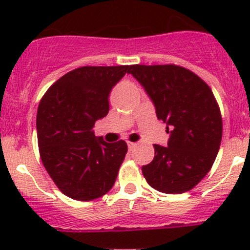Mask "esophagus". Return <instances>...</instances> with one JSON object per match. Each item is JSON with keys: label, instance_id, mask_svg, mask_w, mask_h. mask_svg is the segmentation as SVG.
I'll return each instance as SVG.
<instances>
[{"label": "esophagus", "instance_id": "34e87169", "mask_svg": "<svg viewBox=\"0 0 250 250\" xmlns=\"http://www.w3.org/2000/svg\"><path fill=\"white\" fill-rule=\"evenodd\" d=\"M127 145H128V150L132 151L133 148L137 146V143H133V141H127Z\"/></svg>", "mask_w": 250, "mask_h": 250}]
</instances>
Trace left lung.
Masks as SVG:
<instances>
[{
    "instance_id": "left-lung-1",
    "label": "left lung",
    "mask_w": 250,
    "mask_h": 250,
    "mask_svg": "<svg viewBox=\"0 0 250 250\" xmlns=\"http://www.w3.org/2000/svg\"><path fill=\"white\" fill-rule=\"evenodd\" d=\"M128 74L143 85L170 134L168 146L155 144L152 162L141 168L146 181L163 193L191 190L210 170L223 137L213 92L197 75L176 65H132Z\"/></svg>"
}]
</instances>
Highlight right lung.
I'll use <instances>...</instances> for the list:
<instances>
[{
  "label": "right lung",
  "mask_w": 250,
  "mask_h": 250,
  "mask_svg": "<svg viewBox=\"0 0 250 250\" xmlns=\"http://www.w3.org/2000/svg\"><path fill=\"white\" fill-rule=\"evenodd\" d=\"M129 71L121 66H83L50 85L39 105L37 139L42 163L64 195L92 201L109 192L127 153V144L95 137L109 112L112 88Z\"/></svg>",
  "instance_id": "add662e5"
}]
</instances>
